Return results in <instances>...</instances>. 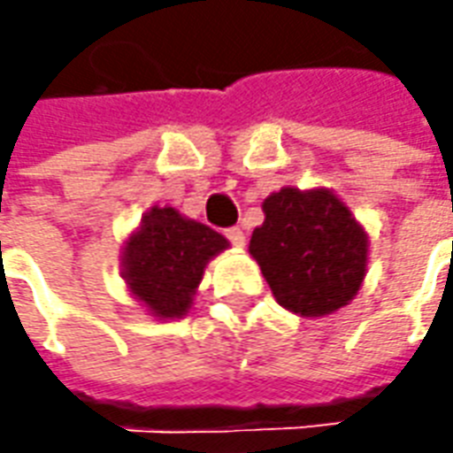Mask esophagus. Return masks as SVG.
<instances>
[{
  "instance_id": "34e87169",
  "label": "esophagus",
  "mask_w": 453,
  "mask_h": 453,
  "mask_svg": "<svg viewBox=\"0 0 453 453\" xmlns=\"http://www.w3.org/2000/svg\"><path fill=\"white\" fill-rule=\"evenodd\" d=\"M226 235H227V240L235 244V247H240V250H242L244 242H247V237H244L242 227H230V230H226Z\"/></svg>"
}]
</instances>
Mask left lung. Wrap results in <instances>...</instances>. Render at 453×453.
I'll list each match as a JSON object with an SVG mask.
<instances>
[{
	"label": "left lung",
	"instance_id": "left-lung-1",
	"mask_svg": "<svg viewBox=\"0 0 453 453\" xmlns=\"http://www.w3.org/2000/svg\"><path fill=\"white\" fill-rule=\"evenodd\" d=\"M250 254L280 307L300 317H326L363 288L370 237L338 194L324 187H283L261 203Z\"/></svg>",
	"mask_w": 453,
	"mask_h": 453
}]
</instances>
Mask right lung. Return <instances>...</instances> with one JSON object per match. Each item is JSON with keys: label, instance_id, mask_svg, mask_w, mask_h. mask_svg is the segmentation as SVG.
<instances>
[{"label": "right lung", "instance_id": "add662e5", "mask_svg": "<svg viewBox=\"0 0 453 453\" xmlns=\"http://www.w3.org/2000/svg\"><path fill=\"white\" fill-rule=\"evenodd\" d=\"M230 242L173 206H153L122 247V278L136 303L160 321L192 310L201 278Z\"/></svg>", "mask_w": 453, "mask_h": 453}]
</instances>
